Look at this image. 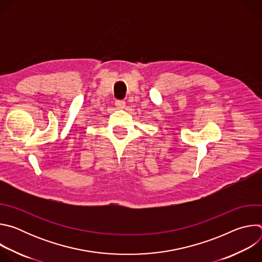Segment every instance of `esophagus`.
Listing matches in <instances>:
<instances>
[{
  "label": "esophagus",
  "mask_w": 262,
  "mask_h": 262,
  "mask_svg": "<svg viewBox=\"0 0 262 262\" xmlns=\"http://www.w3.org/2000/svg\"><path fill=\"white\" fill-rule=\"evenodd\" d=\"M115 104H116L117 108H120V110H122V108L125 107V102H124L123 100H116Z\"/></svg>",
  "instance_id": "esophagus-1"
}]
</instances>
